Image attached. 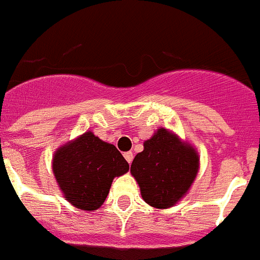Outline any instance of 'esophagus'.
Listing matches in <instances>:
<instances>
[{
    "instance_id": "34e87169",
    "label": "esophagus",
    "mask_w": 260,
    "mask_h": 260,
    "mask_svg": "<svg viewBox=\"0 0 260 260\" xmlns=\"http://www.w3.org/2000/svg\"><path fill=\"white\" fill-rule=\"evenodd\" d=\"M123 156H125L126 161H127L128 164H132L133 157H134V155H133V152H125V153H123Z\"/></svg>"
}]
</instances>
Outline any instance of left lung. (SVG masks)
<instances>
[{
    "label": "left lung",
    "instance_id": "left-lung-1",
    "mask_svg": "<svg viewBox=\"0 0 260 260\" xmlns=\"http://www.w3.org/2000/svg\"><path fill=\"white\" fill-rule=\"evenodd\" d=\"M143 146L144 150L135 156L130 168L142 198L152 207H172L197 177L198 153L165 128H158Z\"/></svg>",
    "mask_w": 260,
    "mask_h": 260
}]
</instances>
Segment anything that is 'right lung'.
Masks as SVG:
<instances>
[{
    "label": "right lung",
    "mask_w": 260,
    "mask_h": 260,
    "mask_svg": "<svg viewBox=\"0 0 260 260\" xmlns=\"http://www.w3.org/2000/svg\"><path fill=\"white\" fill-rule=\"evenodd\" d=\"M127 171V161L116 147L91 132L61 147L53 157V172L62 192L84 211L102 207L114 177Z\"/></svg>",
    "instance_id": "1"
}]
</instances>
